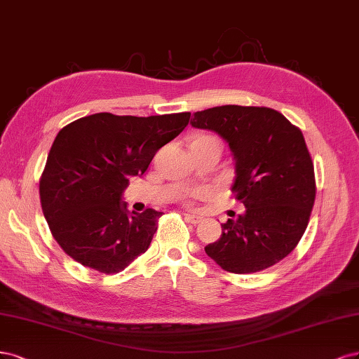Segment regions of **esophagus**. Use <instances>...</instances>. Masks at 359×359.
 Listing matches in <instances>:
<instances>
[{
    "label": "esophagus",
    "mask_w": 359,
    "mask_h": 359,
    "mask_svg": "<svg viewBox=\"0 0 359 359\" xmlns=\"http://www.w3.org/2000/svg\"><path fill=\"white\" fill-rule=\"evenodd\" d=\"M184 217H187V221H188V222H191V224H194V225L203 222V216H198V215L187 213V215H184Z\"/></svg>",
    "instance_id": "obj_1"
}]
</instances>
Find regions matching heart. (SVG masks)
Wrapping results in <instances>:
<instances>
[{
	"label": "heart",
	"mask_w": 359,
	"mask_h": 359,
	"mask_svg": "<svg viewBox=\"0 0 359 359\" xmlns=\"http://www.w3.org/2000/svg\"><path fill=\"white\" fill-rule=\"evenodd\" d=\"M205 142H216V143H219L216 137H213V135H207V134H201V135H198V137L195 138V140H194L192 143H205ZM191 196H192V195H187V196H184V200H187V201L189 203V201H191V200H189Z\"/></svg>",
	"instance_id": "obj_1"
}]
</instances>
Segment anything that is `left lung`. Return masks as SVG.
<instances>
[{"mask_svg": "<svg viewBox=\"0 0 359 359\" xmlns=\"http://www.w3.org/2000/svg\"><path fill=\"white\" fill-rule=\"evenodd\" d=\"M194 128L228 143L236 177L231 191L245 213L222 224V236L204 248L229 273L269 269L294 250L315 203V170L303 133L269 107L219 106L194 113Z\"/></svg>", "mask_w": 359, "mask_h": 359, "instance_id": "1", "label": "left lung"}]
</instances>
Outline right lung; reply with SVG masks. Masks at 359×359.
Segmentation results:
<instances>
[{"label": "right lung", "mask_w": 359, "mask_h": 359, "mask_svg": "<svg viewBox=\"0 0 359 359\" xmlns=\"http://www.w3.org/2000/svg\"><path fill=\"white\" fill-rule=\"evenodd\" d=\"M189 118V111L149 118L95 113L57 133L40 200L52 236L68 257L111 274L147 250L163 212H130L123 192Z\"/></svg>", "instance_id": "add662e5"}]
</instances>
